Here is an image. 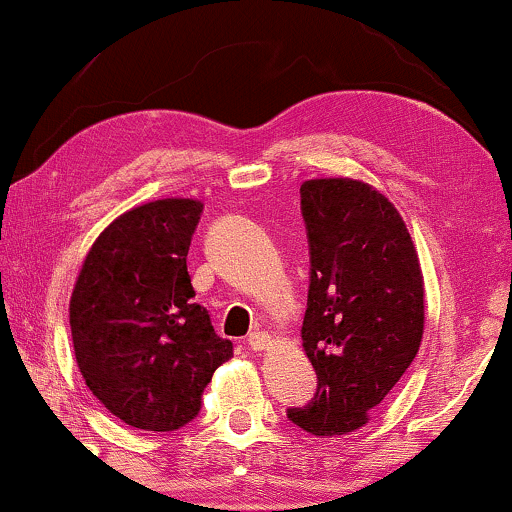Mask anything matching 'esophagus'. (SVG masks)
<instances>
[{"label":"esophagus","instance_id":"1","mask_svg":"<svg viewBox=\"0 0 512 512\" xmlns=\"http://www.w3.org/2000/svg\"><path fill=\"white\" fill-rule=\"evenodd\" d=\"M271 335L269 333H264V331H257V333H252L250 338H248V347L252 349V352H264V349H269L271 347Z\"/></svg>","mask_w":512,"mask_h":512}]
</instances>
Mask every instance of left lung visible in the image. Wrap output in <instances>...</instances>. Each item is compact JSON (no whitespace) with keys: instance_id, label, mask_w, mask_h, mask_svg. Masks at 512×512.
I'll return each mask as SVG.
<instances>
[{"instance_id":"1","label":"left lung","mask_w":512,"mask_h":512,"mask_svg":"<svg viewBox=\"0 0 512 512\" xmlns=\"http://www.w3.org/2000/svg\"><path fill=\"white\" fill-rule=\"evenodd\" d=\"M300 198L312 262L302 347L319 385L288 418L316 437L349 435L416 359L423 269L399 210L366 181L309 179Z\"/></svg>"}]
</instances>
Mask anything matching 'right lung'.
Instances as JSON below:
<instances>
[{
    "label": "right lung",
    "mask_w": 512,
    "mask_h": 512,
    "mask_svg": "<svg viewBox=\"0 0 512 512\" xmlns=\"http://www.w3.org/2000/svg\"><path fill=\"white\" fill-rule=\"evenodd\" d=\"M203 212L193 198H160L101 231L70 295L75 361L96 399L122 423L170 432L200 411L224 361L210 314L193 302L186 255Z\"/></svg>",
    "instance_id": "right-lung-1"
}]
</instances>
